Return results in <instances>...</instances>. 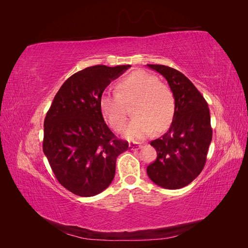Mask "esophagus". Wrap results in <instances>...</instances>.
<instances>
[{
    "mask_svg": "<svg viewBox=\"0 0 248 248\" xmlns=\"http://www.w3.org/2000/svg\"><path fill=\"white\" fill-rule=\"evenodd\" d=\"M129 148L130 150H139L142 148V145L139 144V142H131V144H129Z\"/></svg>",
    "mask_w": 248,
    "mask_h": 248,
    "instance_id": "obj_1",
    "label": "esophagus"
}]
</instances>
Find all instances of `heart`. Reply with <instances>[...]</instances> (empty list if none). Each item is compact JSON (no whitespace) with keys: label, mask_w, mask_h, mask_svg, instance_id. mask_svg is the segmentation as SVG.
<instances>
[{"label":"heart","mask_w":248,"mask_h":248,"mask_svg":"<svg viewBox=\"0 0 248 248\" xmlns=\"http://www.w3.org/2000/svg\"><path fill=\"white\" fill-rule=\"evenodd\" d=\"M132 102L130 110L134 117L127 124L124 137L130 140H142L157 131L167 129L175 116V98L170 88L154 76L134 71L118 82V93L103 92L99 108L111 128L123 129L127 111L125 104Z\"/></svg>","instance_id":"1"}]
</instances>
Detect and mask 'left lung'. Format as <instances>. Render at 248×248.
Instances as JSON below:
<instances>
[{"label":"left lung","mask_w":248,"mask_h":248,"mask_svg":"<svg viewBox=\"0 0 248 248\" xmlns=\"http://www.w3.org/2000/svg\"><path fill=\"white\" fill-rule=\"evenodd\" d=\"M168 80L175 98V116L169 130L151 141L157 152L147 174L162 188L179 189L188 185L202 170L212 128L204 97L183 73L164 65L147 64Z\"/></svg>","instance_id":"obj_1"}]
</instances>
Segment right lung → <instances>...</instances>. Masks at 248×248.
Returning <instances> with one entry per match:
<instances>
[{
	"mask_svg": "<svg viewBox=\"0 0 248 248\" xmlns=\"http://www.w3.org/2000/svg\"><path fill=\"white\" fill-rule=\"evenodd\" d=\"M130 67L97 65L74 73L44 119L43 153L59 183L77 196L93 197L107 189L117 157L128 149V142L118 140L104 122L99 98Z\"/></svg>",
	"mask_w": 248,
	"mask_h": 248,
	"instance_id": "obj_1",
	"label": "right lung"
}]
</instances>
